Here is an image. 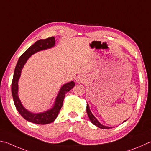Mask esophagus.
I'll list each match as a JSON object with an SVG mask.
<instances>
[{
  "label": "esophagus",
  "instance_id": "1",
  "mask_svg": "<svg viewBox=\"0 0 151 151\" xmlns=\"http://www.w3.org/2000/svg\"><path fill=\"white\" fill-rule=\"evenodd\" d=\"M84 81V79L82 77V76H79V77L77 78V80H76V82L78 83H83Z\"/></svg>",
  "mask_w": 151,
  "mask_h": 151
}]
</instances>
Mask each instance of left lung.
Listing matches in <instances>:
<instances>
[{
    "mask_svg": "<svg viewBox=\"0 0 151 151\" xmlns=\"http://www.w3.org/2000/svg\"><path fill=\"white\" fill-rule=\"evenodd\" d=\"M86 112L88 114V117H89V119L90 120V122H91L94 125L97 126L98 127L101 128V129H108L111 128L110 127H107V126H104V125H102L98 121L97 119L96 118V117L94 116V115L92 114V112L90 111L89 105L88 104H87V106H86ZM125 121H126V120H125Z\"/></svg>",
    "mask_w": 151,
    "mask_h": 151,
    "instance_id": "8db88e82",
    "label": "left lung"
}]
</instances>
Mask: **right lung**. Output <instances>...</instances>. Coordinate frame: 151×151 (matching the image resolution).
I'll list each match as a JSON object with an SVG mask.
<instances>
[{"label": "right lung", "instance_id": "right-lung-1", "mask_svg": "<svg viewBox=\"0 0 151 151\" xmlns=\"http://www.w3.org/2000/svg\"><path fill=\"white\" fill-rule=\"evenodd\" d=\"M55 40L54 37H50L47 39L37 41L34 44L29 47L20 57L15 67L14 73L12 82V94L14 105L18 111L24 119L29 122L36 123V124L45 125L53 122L58 116L60 109L62 108L65 94L75 86V83L73 81L65 84L61 88L58 95L57 96L53 108L45 112H42V113L34 114L28 111L22 106L20 99H19L18 96V83L21 75L22 69L24 67V65L26 64L27 60L33 54L37 53L38 51L53 47L55 46Z\"/></svg>", "mask_w": 151, "mask_h": 151}]
</instances>
